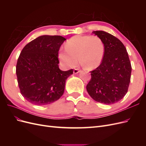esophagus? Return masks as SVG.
<instances>
[{
    "label": "esophagus",
    "instance_id": "1",
    "mask_svg": "<svg viewBox=\"0 0 146 146\" xmlns=\"http://www.w3.org/2000/svg\"><path fill=\"white\" fill-rule=\"evenodd\" d=\"M79 72H80V70H79L78 69H74V74H77Z\"/></svg>",
    "mask_w": 146,
    "mask_h": 146
}]
</instances>
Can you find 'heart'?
Returning <instances> with one entry per match:
<instances>
[{"mask_svg": "<svg viewBox=\"0 0 146 146\" xmlns=\"http://www.w3.org/2000/svg\"><path fill=\"white\" fill-rule=\"evenodd\" d=\"M65 50H61L58 57L66 66L73 68L78 61L86 69H94L103 60L105 46L100 37L90 35H76L67 41Z\"/></svg>", "mask_w": 146, "mask_h": 146, "instance_id": "b5f03b06", "label": "heart"}]
</instances>
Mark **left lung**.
<instances>
[{"mask_svg": "<svg viewBox=\"0 0 146 146\" xmlns=\"http://www.w3.org/2000/svg\"><path fill=\"white\" fill-rule=\"evenodd\" d=\"M104 43L105 52L100 64L91 71V78L86 90L96 102L113 104L125 96L130 82L131 66L123 43L104 31L92 32Z\"/></svg>", "mask_w": 146, "mask_h": 146, "instance_id": "1", "label": "left lung"}]
</instances>
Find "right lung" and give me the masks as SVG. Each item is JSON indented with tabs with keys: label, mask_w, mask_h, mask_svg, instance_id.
Masks as SVG:
<instances>
[{
	"label": "right lung",
	"mask_w": 146,
	"mask_h": 146,
	"mask_svg": "<svg viewBox=\"0 0 146 146\" xmlns=\"http://www.w3.org/2000/svg\"><path fill=\"white\" fill-rule=\"evenodd\" d=\"M66 38L43 35L30 41L22 50L16 73L21 94L31 104L45 105L58 100L64 93L66 79L73 69L58 67V52Z\"/></svg>",
	"instance_id": "obj_1"
}]
</instances>
